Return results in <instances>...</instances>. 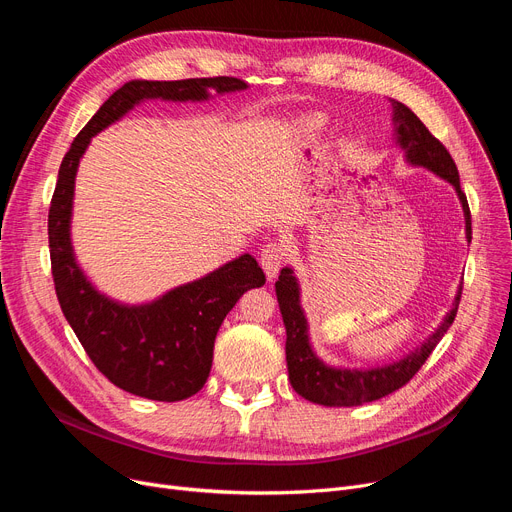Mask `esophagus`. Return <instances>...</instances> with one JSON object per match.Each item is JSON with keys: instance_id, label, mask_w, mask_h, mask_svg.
<instances>
[{"instance_id": "34e87169", "label": "esophagus", "mask_w": 512, "mask_h": 512, "mask_svg": "<svg viewBox=\"0 0 512 512\" xmlns=\"http://www.w3.org/2000/svg\"><path fill=\"white\" fill-rule=\"evenodd\" d=\"M286 259V249L280 245V242H270L261 249V267L267 276V280H274L280 272V267Z\"/></svg>"}]
</instances>
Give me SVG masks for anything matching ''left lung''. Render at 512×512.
<instances>
[{"mask_svg": "<svg viewBox=\"0 0 512 512\" xmlns=\"http://www.w3.org/2000/svg\"><path fill=\"white\" fill-rule=\"evenodd\" d=\"M390 101L396 145L405 151L407 164L434 172L436 176L454 186L465 213V234L467 240L471 242V211L461 188L459 170H456L454 159L405 103L394 99ZM461 290L463 286L456 290L452 309L444 315L442 324L436 328V332L425 338L421 346H417L409 355L394 363L371 369L332 367L321 361L313 351V346L309 342V324L301 307L299 280L294 276L292 267H284L276 282V297L286 328V365L288 380L294 392L301 394L309 402H315V405L359 407L365 405V402L384 398L394 390L402 388L421 369L427 357L432 355L436 344L452 326L456 309H459L461 303Z\"/></svg>", "mask_w": 512, "mask_h": 512, "instance_id": "obj_1", "label": "left lung"}]
</instances>
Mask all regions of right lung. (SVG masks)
Instances as JSON below:
<instances>
[{
	"mask_svg": "<svg viewBox=\"0 0 512 512\" xmlns=\"http://www.w3.org/2000/svg\"><path fill=\"white\" fill-rule=\"evenodd\" d=\"M232 76L186 80H130L107 99L72 141L62 159L49 207L51 274L64 317L95 367L114 386L149 400L176 402L197 394L211 371L213 342L224 317L265 274L249 253L218 270L176 286L143 305H124L99 292L74 257L70 222L74 180L91 139L147 99L205 101L245 91Z\"/></svg>",
	"mask_w": 512,
	"mask_h": 512,
	"instance_id": "obj_1",
	"label": "right lung"
}]
</instances>
